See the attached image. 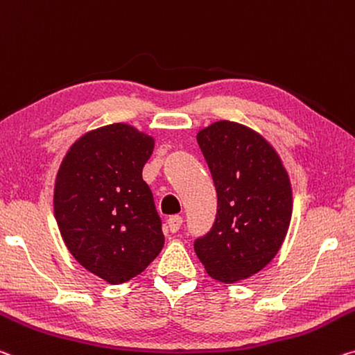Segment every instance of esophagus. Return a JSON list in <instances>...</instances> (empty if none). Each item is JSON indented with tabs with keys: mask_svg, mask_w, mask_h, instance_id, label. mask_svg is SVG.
<instances>
[{
	"mask_svg": "<svg viewBox=\"0 0 355 355\" xmlns=\"http://www.w3.org/2000/svg\"><path fill=\"white\" fill-rule=\"evenodd\" d=\"M182 224H183V218L178 216V215H172V216H168V219H167V226H168V229H171L172 234L178 232V229L182 227Z\"/></svg>",
	"mask_w": 355,
	"mask_h": 355,
	"instance_id": "esophagus-1",
	"label": "esophagus"
}]
</instances>
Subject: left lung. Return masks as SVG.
<instances>
[{"mask_svg": "<svg viewBox=\"0 0 355 355\" xmlns=\"http://www.w3.org/2000/svg\"><path fill=\"white\" fill-rule=\"evenodd\" d=\"M218 196L216 219L194 240L207 273L235 283L257 273L277 254L292 213L291 183L266 139L232 121L198 134Z\"/></svg>", "mask_w": 355, "mask_h": 355, "instance_id": "8db88e82", "label": "left lung"}]
</instances>
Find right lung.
I'll list each match as a JSON object with an SVG mask.
<instances>
[{
  "label": "right lung",
  "instance_id": "1",
  "mask_svg": "<svg viewBox=\"0 0 355 355\" xmlns=\"http://www.w3.org/2000/svg\"><path fill=\"white\" fill-rule=\"evenodd\" d=\"M153 139L115 123L85 134L56 175L61 237L80 266L110 284L132 279L164 246L162 221L142 168Z\"/></svg>",
  "mask_w": 355,
  "mask_h": 355
}]
</instances>
